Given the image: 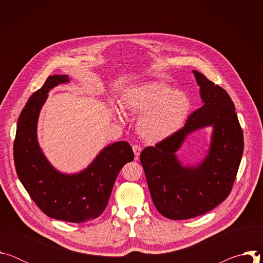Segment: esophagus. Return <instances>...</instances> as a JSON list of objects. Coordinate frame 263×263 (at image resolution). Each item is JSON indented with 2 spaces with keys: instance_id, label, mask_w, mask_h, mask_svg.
Returning <instances> with one entry per match:
<instances>
[{
  "instance_id": "1",
  "label": "esophagus",
  "mask_w": 263,
  "mask_h": 263,
  "mask_svg": "<svg viewBox=\"0 0 263 263\" xmlns=\"http://www.w3.org/2000/svg\"><path fill=\"white\" fill-rule=\"evenodd\" d=\"M133 152H134V155H135V159L138 158V156L140 155V152H141V146L138 145V144H133Z\"/></svg>"
}]
</instances>
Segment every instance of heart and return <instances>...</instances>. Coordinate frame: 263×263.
<instances>
[{"label": "heart", "instance_id": "obj_1", "mask_svg": "<svg viewBox=\"0 0 263 263\" xmlns=\"http://www.w3.org/2000/svg\"><path fill=\"white\" fill-rule=\"evenodd\" d=\"M122 107L141 115L136 125L138 134L147 141L157 142L183 125L191 109V100L182 90L148 82L128 89L122 98Z\"/></svg>", "mask_w": 263, "mask_h": 263}]
</instances>
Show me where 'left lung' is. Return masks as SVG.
I'll return each instance as SVG.
<instances>
[{
    "label": "left lung",
    "mask_w": 263,
    "mask_h": 263,
    "mask_svg": "<svg viewBox=\"0 0 263 263\" xmlns=\"http://www.w3.org/2000/svg\"><path fill=\"white\" fill-rule=\"evenodd\" d=\"M194 73L204 105L190 115L183 128L140 154L156 209L174 220L202 215L226 200L243 152L242 129L231 98L203 73ZM206 125L214 127L209 156L197 168L182 167L174 152L186 135Z\"/></svg>",
    "instance_id": "obj_1"
}]
</instances>
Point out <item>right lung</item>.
I'll return each mask as SVG.
<instances>
[{
	"instance_id": "obj_1",
	"label": "right lung",
	"mask_w": 263,
	"mask_h": 263,
	"mask_svg": "<svg viewBox=\"0 0 263 263\" xmlns=\"http://www.w3.org/2000/svg\"><path fill=\"white\" fill-rule=\"evenodd\" d=\"M67 81L65 74L50 76L30 97L17 121L13 157L18 179L45 214L64 221L84 222L104 212L120 171L134 159V153L127 141H118L105 147L77 175H63L50 165L37 142V120L49 90Z\"/></svg>"
}]
</instances>
